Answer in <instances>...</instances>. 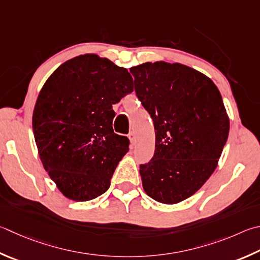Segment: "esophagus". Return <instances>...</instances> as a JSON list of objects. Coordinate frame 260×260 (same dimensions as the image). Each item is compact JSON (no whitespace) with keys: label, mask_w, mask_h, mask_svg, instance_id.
Here are the masks:
<instances>
[{"label":"esophagus","mask_w":260,"mask_h":260,"mask_svg":"<svg viewBox=\"0 0 260 260\" xmlns=\"http://www.w3.org/2000/svg\"><path fill=\"white\" fill-rule=\"evenodd\" d=\"M128 139H129L132 144H135V142H136V136H135L134 132H131V133L128 134Z\"/></svg>","instance_id":"34e87169"}]
</instances>
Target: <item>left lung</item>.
<instances>
[{
  "label": "left lung",
  "instance_id": "1",
  "mask_svg": "<svg viewBox=\"0 0 260 260\" xmlns=\"http://www.w3.org/2000/svg\"><path fill=\"white\" fill-rule=\"evenodd\" d=\"M136 96L153 120L154 154L140 165L146 194L173 205L190 198L214 173L230 120L210 78L181 63L132 67Z\"/></svg>",
  "mask_w": 260,
  "mask_h": 260
}]
</instances>
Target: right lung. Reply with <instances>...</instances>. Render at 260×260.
I'll return each instance as SVG.
<instances>
[{
    "instance_id": "obj_1",
    "label": "right lung",
    "mask_w": 260,
    "mask_h": 260,
    "mask_svg": "<svg viewBox=\"0 0 260 260\" xmlns=\"http://www.w3.org/2000/svg\"><path fill=\"white\" fill-rule=\"evenodd\" d=\"M133 92L128 70L96 54L66 61L41 89L32 131L45 171L64 197L95 199L110 186L129 140L112 128L116 105Z\"/></svg>"
}]
</instances>
